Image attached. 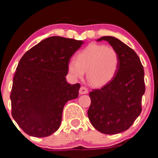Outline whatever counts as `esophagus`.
<instances>
[{
  "label": "esophagus",
  "mask_w": 158,
  "mask_h": 158,
  "mask_svg": "<svg viewBox=\"0 0 158 158\" xmlns=\"http://www.w3.org/2000/svg\"><path fill=\"white\" fill-rule=\"evenodd\" d=\"M89 93V90H88L87 88L84 86H81L79 89V94L83 95V94H87Z\"/></svg>",
  "instance_id": "1"
}]
</instances>
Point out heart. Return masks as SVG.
Masks as SVG:
<instances>
[{"label": "heart", "mask_w": 158, "mask_h": 158, "mask_svg": "<svg viewBox=\"0 0 158 158\" xmlns=\"http://www.w3.org/2000/svg\"><path fill=\"white\" fill-rule=\"evenodd\" d=\"M119 65V54L114 47L90 44L77 53L76 60L69 61L68 70L74 79L83 78L87 72L90 84L101 87L114 79Z\"/></svg>", "instance_id": "heart-1"}]
</instances>
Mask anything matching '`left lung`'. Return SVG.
I'll list each match as a JSON object with an SVG mask.
<instances>
[{"label":"left lung","mask_w":158,"mask_h":158,"mask_svg":"<svg viewBox=\"0 0 158 158\" xmlns=\"http://www.w3.org/2000/svg\"><path fill=\"white\" fill-rule=\"evenodd\" d=\"M118 53L120 65L111 81L89 93L91 104L88 116L96 130L106 135L127 130L141 112V99L145 93L144 70L135 51L118 39L104 36Z\"/></svg>","instance_id":"8db88e82"}]
</instances>
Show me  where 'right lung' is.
I'll return each instance as SVG.
<instances>
[{
	"label": "right lung",
	"mask_w": 158,
	"mask_h": 158,
	"mask_svg": "<svg viewBox=\"0 0 158 158\" xmlns=\"http://www.w3.org/2000/svg\"><path fill=\"white\" fill-rule=\"evenodd\" d=\"M84 42L59 36L41 41L26 52L13 79L12 116L23 132L48 137L60 127L67 102L78 98L80 84H69L68 64Z\"/></svg>",
	"instance_id": "1"
}]
</instances>
